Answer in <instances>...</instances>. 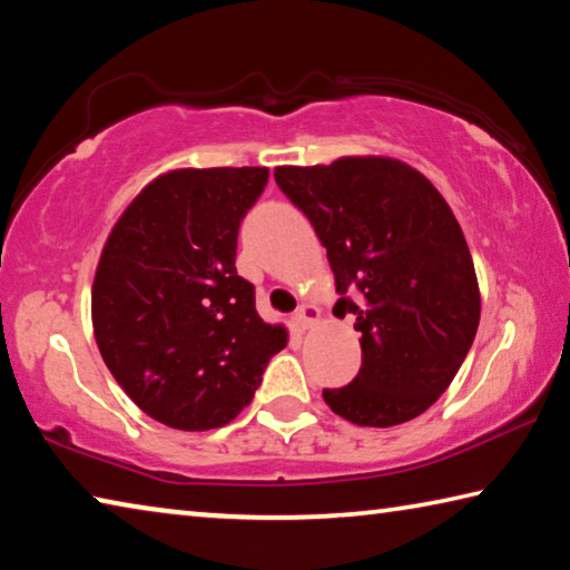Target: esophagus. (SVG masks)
Masks as SVG:
<instances>
[{
	"instance_id": "34e87169",
	"label": "esophagus",
	"mask_w": 570,
	"mask_h": 570,
	"mask_svg": "<svg viewBox=\"0 0 570 570\" xmlns=\"http://www.w3.org/2000/svg\"><path fill=\"white\" fill-rule=\"evenodd\" d=\"M294 320H296L298 332H308L316 322H320V308H316L314 304H302L298 306Z\"/></svg>"
}]
</instances>
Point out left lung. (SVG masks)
<instances>
[{
    "label": "left lung",
    "mask_w": 570,
    "mask_h": 570,
    "mask_svg": "<svg viewBox=\"0 0 570 570\" xmlns=\"http://www.w3.org/2000/svg\"><path fill=\"white\" fill-rule=\"evenodd\" d=\"M278 188L326 248L334 312L354 314L362 370L324 402L360 428H394L432 407L455 380L480 324L475 266L455 214L407 163L346 156L278 166Z\"/></svg>",
    "instance_id": "1"
}]
</instances>
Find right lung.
Instances as JSON below:
<instances>
[{
	"mask_svg": "<svg viewBox=\"0 0 570 570\" xmlns=\"http://www.w3.org/2000/svg\"><path fill=\"white\" fill-rule=\"evenodd\" d=\"M268 168H178L150 180L105 240L92 330L125 394L173 430L224 428L248 407L286 326L256 312L236 238Z\"/></svg>",
	"mask_w": 570,
	"mask_h": 570,
	"instance_id": "1",
	"label": "right lung"
}]
</instances>
